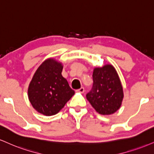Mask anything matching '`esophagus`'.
I'll list each match as a JSON object with an SVG mask.
<instances>
[{"instance_id":"34e87169","label":"esophagus","mask_w":154,"mask_h":154,"mask_svg":"<svg viewBox=\"0 0 154 154\" xmlns=\"http://www.w3.org/2000/svg\"><path fill=\"white\" fill-rule=\"evenodd\" d=\"M77 92H80V93H83V92H85V89H84V88H79V90H77Z\"/></svg>"}]
</instances>
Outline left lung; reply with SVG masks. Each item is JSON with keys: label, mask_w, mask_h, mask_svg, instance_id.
<instances>
[{"label": "left lung", "mask_w": 154, "mask_h": 154, "mask_svg": "<svg viewBox=\"0 0 154 154\" xmlns=\"http://www.w3.org/2000/svg\"><path fill=\"white\" fill-rule=\"evenodd\" d=\"M93 87L87 99L101 115L116 112L122 105L124 97L123 86L116 68L112 64L95 67L92 73Z\"/></svg>", "instance_id": "8db88e82"}]
</instances>
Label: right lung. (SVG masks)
<instances>
[{
    "instance_id": "add662e5",
    "label": "right lung",
    "mask_w": 154,
    "mask_h": 154,
    "mask_svg": "<svg viewBox=\"0 0 154 154\" xmlns=\"http://www.w3.org/2000/svg\"><path fill=\"white\" fill-rule=\"evenodd\" d=\"M63 64L54 58L44 60L35 72L28 88V97L37 112L51 116L60 111L75 94L62 77Z\"/></svg>"
}]
</instances>
